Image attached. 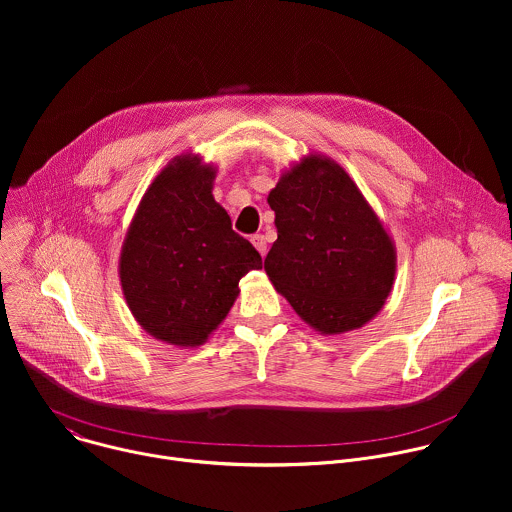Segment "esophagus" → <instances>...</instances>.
<instances>
[{
  "instance_id": "34e87169",
  "label": "esophagus",
  "mask_w": 512,
  "mask_h": 512,
  "mask_svg": "<svg viewBox=\"0 0 512 512\" xmlns=\"http://www.w3.org/2000/svg\"><path fill=\"white\" fill-rule=\"evenodd\" d=\"M251 243H253L255 249L261 253V257L267 255V241H265L263 235H253V237H251Z\"/></svg>"
}]
</instances>
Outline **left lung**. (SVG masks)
<instances>
[{
  "label": "left lung",
  "instance_id": "1",
  "mask_svg": "<svg viewBox=\"0 0 512 512\" xmlns=\"http://www.w3.org/2000/svg\"><path fill=\"white\" fill-rule=\"evenodd\" d=\"M267 202L277 241L265 271L289 306L326 336L371 322L391 296L397 249L348 172L312 152L281 172Z\"/></svg>",
  "mask_w": 512,
  "mask_h": 512
}]
</instances>
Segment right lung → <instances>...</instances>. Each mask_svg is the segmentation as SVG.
I'll return each instance as SVG.
<instances>
[{
    "label": "right lung",
    "mask_w": 512,
    "mask_h": 512,
    "mask_svg": "<svg viewBox=\"0 0 512 512\" xmlns=\"http://www.w3.org/2000/svg\"><path fill=\"white\" fill-rule=\"evenodd\" d=\"M216 166L172 158L141 196L119 255V281L135 322L172 346L196 348L223 324L239 279L261 269L255 247L231 229L212 196Z\"/></svg>",
    "instance_id": "obj_1"
}]
</instances>
